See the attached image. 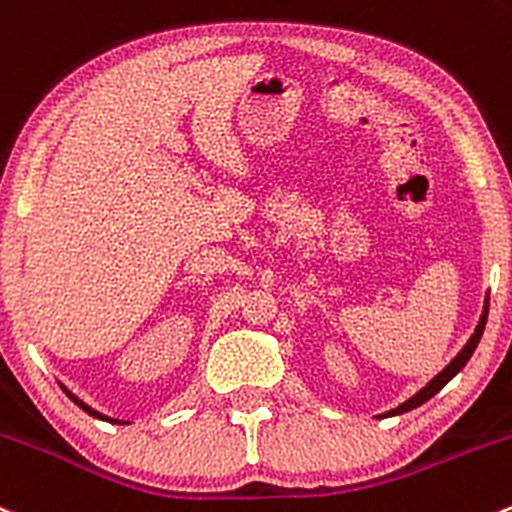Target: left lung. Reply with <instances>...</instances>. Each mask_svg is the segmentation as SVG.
Here are the masks:
<instances>
[{
    "instance_id": "left-lung-1",
    "label": "left lung",
    "mask_w": 512,
    "mask_h": 512,
    "mask_svg": "<svg viewBox=\"0 0 512 512\" xmlns=\"http://www.w3.org/2000/svg\"><path fill=\"white\" fill-rule=\"evenodd\" d=\"M486 319H488V299H486V306H483L481 321H478L476 331H473V336L469 338V343H466V346L461 348V353L456 355V358L451 360V363L446 365L444 370H441V373L437 375V378L432 380V383H429L427 387H422V390H419L417 395L410 397V400H407V402H402L400 407H395V410H392V412H387V414H402V412H410V410H414V407L424 405V402H427L429 397H434V395H437V392L441 390V387H444L446 383H449V380L454 378V375L459 373V370L464 368L466 363H469V358H471V355H473V351H476L478 341H481V336H483V328H486Z\"/></svg>"
}]
</instances>
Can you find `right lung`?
<instances>
[{
    "mask_svg": "<svg viewBox=\"0 0 512 512\" xmlns=\"http://www.w3.org/2000/svg\"><path fill=\"white\" fill-rule=\"evenodd\" d=\"M63 390H66V387H63ZM66 392H68V390H66ZM68 397H71V400H73V402H75V405H78V407H80V410H83V412L93 414V417H98V419H105V422H117V419H110V417H105V414L95 412V410H93V407H88V405H85V402H83V400H78V397H75V395H71V392H68Z\"/></svg>",
    "mask_w": 512,
    "mask_h": 512,
    "instance_id": "obj_1",
    "label": "right lung"
}]
</instances>
